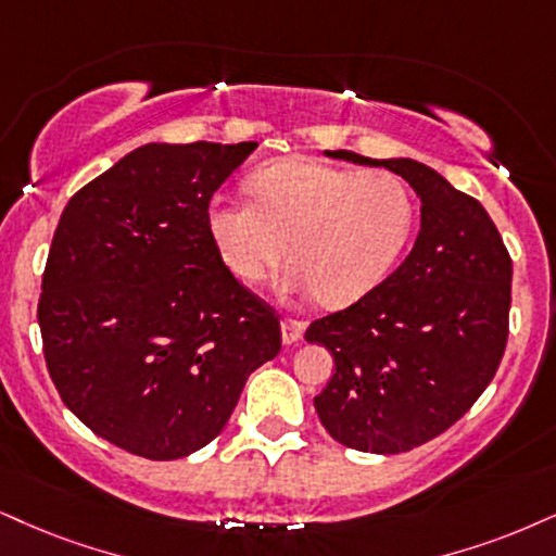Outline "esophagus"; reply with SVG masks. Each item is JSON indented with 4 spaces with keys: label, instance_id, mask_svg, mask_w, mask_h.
Returning <instances> with one entry per match:
<instances>
[{
    "label": "esophagus",
    "instance_id": "34e87169",
    "mask_svg": "<svg viewBox=\"0 0 556 556\" xmlns=\"http://www.w3.org/2000/svg\"><path fill=\"white\" fill-rule=\"evenodd\" d=\"M304 330H306V325H304V321H299V319H283V321H280V332H283L286 345H296V342H301V338H304Z\"/></svg>",
    "mask_w": 556,
    "mask_h": 556
}]
</instances>
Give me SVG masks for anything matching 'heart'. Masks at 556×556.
<instances>
[{"label": "heart", "mask_w": 556, "mask_h": 556, "mask_svg": "<svg viewBox=\"0 0 556 556\" xmlns=\"http://www.w3.org/2000/svg\"><path fill=\"white\" fill-rule=\"evenodd\" d=\"M255 203L214 198L208 235L229 273L260 283L289 257L286 289L317 291L325 304L368 296L392 273L413 237L409 185L383 169H348L291 156L247 180Z\"/></svg>", "instance_id": "1"}]
</instances>
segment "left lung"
Segmentation results:
<instances>
[{"label": "left lung", "instance_id": "obj_1", "mask_svg": "<svg viewBox=\"0 0 556 556\" xmlns=\"http://www.w3.org/2000/svg\"><path fill=\"white\" fill-rule=\"evenodd\" d=\"M420 198V231L404 263L348 309L312 321L306 342L334 358L314 396L334 441L366 454H402L448 430L495 376L508 342L513 263L475 198L415 160H368Z\"/></svg>", "mask_w": 556, "mask_h": 556}]
</instances>
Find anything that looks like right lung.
Listing matches in <instances>:
<instances>
[{
  "mask_svg": "<svg viewBox=\"0 0 556 556\" xmlns=\"http://www.w3.org/2000/svg\"><path fill=\"white\" fill-rule=\"evenodd\" d=\"M257 149L147 143L72 195L38 301L48 374L92 433L173 462L235 413L247 376L280 353L276 312L231 276L208 203Z\"/></svg>",
  "mask_w": 556,
  "mask_h": 556,
  "instance_id": "right-lung-1",
  "label": "right lung"
}]
</instances>
